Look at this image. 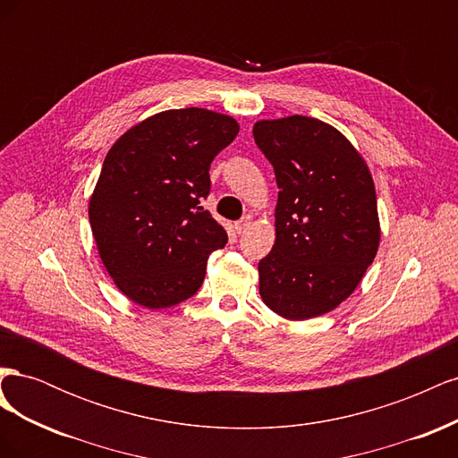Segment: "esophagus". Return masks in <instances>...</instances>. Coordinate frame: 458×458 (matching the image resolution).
I'll return each instance as SVG.
<instances>
[{"label":"esophagus","instance_id":"obj_1","mask_svg":"<svg viewBox=\"0 0 458 458\" xmlns=\"http://www.w3.org/2000/svg\"><path fill=\"white\" fill-rule=\"evenodd\" d=\"M250 224H252L250 216H246V217H242L241 221H237V224H234V231H237L239 234H242L248 227H250Z\"/></svg>","mask_w":458,"mask_h":458}]
</instances>
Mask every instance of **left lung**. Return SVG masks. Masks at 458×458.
Instances as JSON below:
<instances>
[{
  "mask_svg": "<svg viewBox=\"0 0 458 458\" xmlns=\"http://www.w3.org/2000/svg\"><path fill=\"white\" fill-rule=\"evenodd\" d=\"M279 199L275 244L258 263L259 296L276 315L306 321L336 310L378 252L377 192L348 137L310 116L254 123Z\"/></svg>",
  "mask_w": 458,
  "mask_h": 458,
  "instance_id": "obj_1",
  "label": "left lung"
}]
</instances>
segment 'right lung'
Listing matches in <instances>:
<instances>
[{
	"instance_id": "obj_1",
	"label": "right lung",
	"mask_w": 458,
	"mask_h": 458,
	"mask_svg": "<svg viewBox=\"0 0 458 458\" xmlns=\"http://www.w3.org/2000/svg\"><path fill=\"white\" fill-rule=\"evenodd\" d=\"M237 133L233 116L174 108L135 123L106 152L89 224L105 269L131 301L164 310L197 294L208 256L227 242L200 206L208 170Z\"/></svg>"
}]
</instances>
